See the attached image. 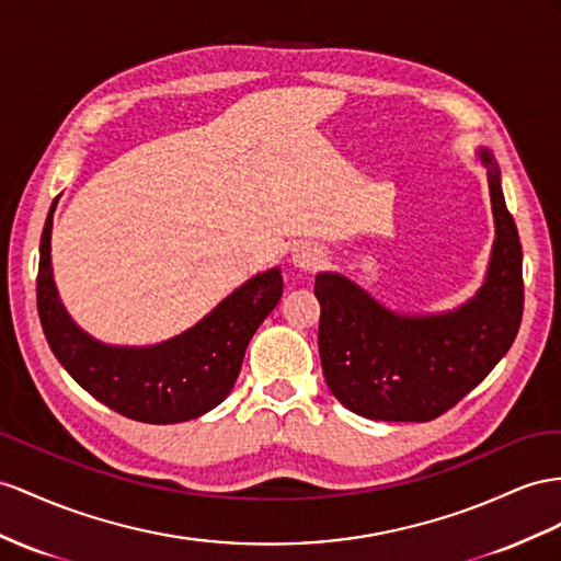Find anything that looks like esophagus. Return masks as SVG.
<instances>
[{
  "mask_svg": "<svg viewBox=\"0 0 561 561\" xmlns=\"http://www.w3.org/2000/svg\"><path fill=\"white\" fill-rule=\"evenodd\" d=\"M294 263L300 270H318L322 263V251L314 243H298L294 251Z\"/></svg>",
  "mask_w": 561,
  "mask_h": 561,
  "instance_id": "34e87169",
  "label": "esophagus"
}]
</instances>
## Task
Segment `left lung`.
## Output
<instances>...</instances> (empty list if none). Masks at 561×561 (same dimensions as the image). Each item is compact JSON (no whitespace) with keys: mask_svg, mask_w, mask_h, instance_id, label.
I'll return each mask as SVG.
<instances>
[{"mask_svg":"<svg viewBox=\"0 0 561 561\" xmlns=\"http://www.w3.org/2000/svg\"><path fill=\"white\" fill-rule=\"evenodd\" d=\"M495 247L488 279L465 308L403 318L341 275L314 277L320 360L329 391L367 420L431 422L479 386L516 339L524 312L522 241L488 151Z\"/></svg>","mask_w":561,"mask_h":561,"instance_id":"obj_1","label":"left lung"}]
</instances>
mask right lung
<instances>
[{"label": "right lung", "mask_w": 561, "mask_h": 561, "mask_svg": "<svg viewBox=\"0 0 561 561\" xmlns=\"http://www.w3.org/2000/svg\"><path fill=\"white\" fill-rule=\"evenodd\" d=\"M54 206L39 239L37 312L51 353L99 403L147 424L194 420L232 391L255 329L275 310L284 282L263 272L227 296L190 332L151 348H108L70 322L51 279Z\"/></svg>", "instance_id": "1"}]
</instances>
